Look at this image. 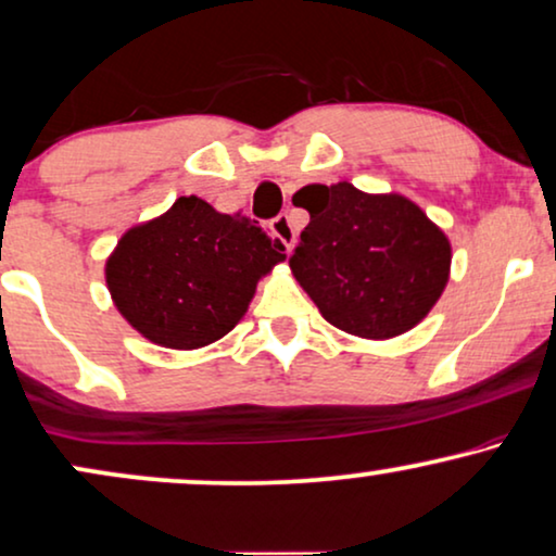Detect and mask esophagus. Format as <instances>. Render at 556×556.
Masks as SVG:
<instances>
[{
	"label": "esophagus",
	"mask_w": 556,
	"mask_h": 556,
	"mask_svg": "<svg viewBox=\"0 0 556 556\" xmlns=\"http://www.w3.org/2000/svg\"><path fill=\"white\" fill-rule=\"evenodd\" d=\"M271 230H274V236H277L279 241L287 245V249H292L294 241H298V233H294V228H292V223H290V215H277V217H274Z\"/></svg>",
	"instance_id": "esophagus-1"
}]
</instances>
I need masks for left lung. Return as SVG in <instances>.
Returning a JSON list of instances; mask_svg holds the SVG:
<instances>
[{
    "label": "left lung",
    "mask_w": 556,
    "mask_h": 556,
    "mask_svg": "<svg viewBox=\"0 0 556 556\" xmlns=\"http://www.w3.org/2000/svg\"><path fill=\"white\" fill-rule=\"evenodd\" d=\"M311 213L290 266L330 326L392 339L428 315L452 264L446 236L400 194H364L349 181L307 185Z\"/></svg>",
    "instance_id": "obj_1"
}]
</instances>
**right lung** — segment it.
<instances>
[{
	"instance_id": "right-lung-1",
	"label": "right lung",
	"mask_w": 556,
	"mask_h": 556,
	"mask_svg": "<svg viewBox=\"0 0 556 556\" xmlns=\"http://www.w3.org/2000/svg\"><path fill=\"white\" fill-rule=\"evenodd\" d=\"M282 258V241L192 194L121 238L108 262V287L138 333L187 351L233 330L258 279Z\"/></svg>"
}]
</instances>
